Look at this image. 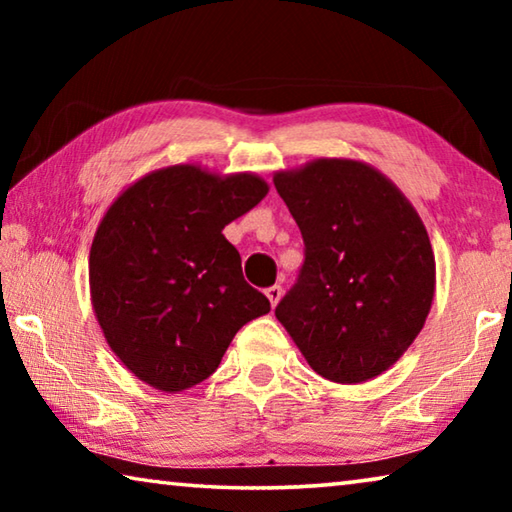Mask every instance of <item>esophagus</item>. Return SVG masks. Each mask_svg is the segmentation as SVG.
Masks as SVG:
<instances>
[{
    "mask_svg": "<svg viewBox=\"0 0 512 512\" xmlns=\"http://www.w3.org/2000/svg\"><path fill=\"white\" fill-rule=\"evenodd\" d=\"M264 293H266L268 302H271V307H275L282 298V287H280V284H273V287H268Z\"/></svg>",
    "mask_w": 512,
    "mask_h": 512,
    "instance_id": "esophagus-1",
    "label": "esophagus"
}]
</instances>
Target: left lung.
<instances>
[{
	"instance_id": "left-lung-1",
	"label": "left lung",
	"mask_w": 512,
	"mask_h": 512,
	"mask_svg": "<svg viewBox=\"0 0 512 512\" xmlns=\"http://www.w3.org/2000/svg\"><path fill=\"white\" fill-rule=\"evenodd\" d=\"M305 239L298 282L275 307L320 377L361 384L409 350L429 316L436 259L422 219L370 164L318 158L277 171Z\"/></svg>"
}]
</instances>
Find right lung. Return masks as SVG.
Here are the masks:
<instances>
[{"instance_id": "obj_1", "label": "right lung", "mask_w": 512, "mask_h": 512, "mask_svg": "<svg viewBox=\"0 0 512 512\" xmlns=\"http://www.w3.org/2000/svg\"><path fill=\"white\" fill-rule=\"evenodd\" d=\"M266 194L255 173L173 164L135 180L103 214L90 248L92 309L144 384L162 393L201 384L239 329L271 311L223 237Z\"/></svg>"}]
</instances>
